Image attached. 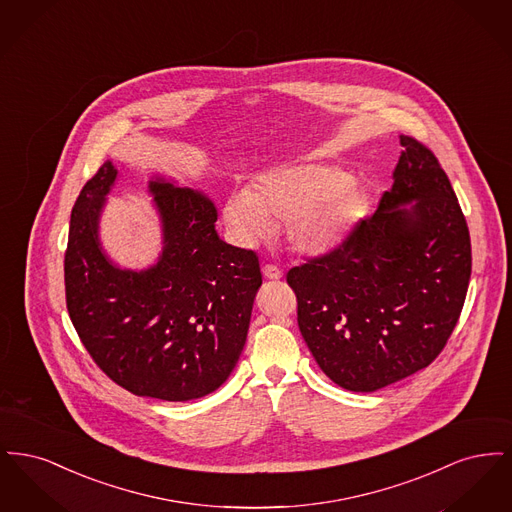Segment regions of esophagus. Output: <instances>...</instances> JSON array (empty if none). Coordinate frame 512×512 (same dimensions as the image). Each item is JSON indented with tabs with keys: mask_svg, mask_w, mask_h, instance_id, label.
<instances>
[{
	"mask_svg": "<svg viewBox=\"0 0 512 512\" xmlns=\"http://www.w3.org/2000/svg\"><path fill=\"white\" fill-rule=\"evenodd\" d=\"M263 274H265V278H268V280H280L282 278V270L274 267V265H265L263 267Z\"/></svg>",
	"mask_w": 512,
	"mask_h": 512,
	"instance_id": "34e87169",
	"label": "esophagus"
}]
</instances>
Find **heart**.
<instances>
[{
  "label": "heart",
  "mask_w": 512,
  "mask_h": 512,
  "mask_svg": "<svg viewBox=\"0 0 512 512\" xmlns=\"http://www.w3.org/2000/svg\"><path fill=\"white\" fill-rule=\"evenodd\" d=\"M370 197L353 174L328 165H295L261 172L251 190L224 199L222 219L240 244L268 238L274 222H288V240L305 255L343 244L363 219Z\"/></svg>",
  "instance_id": "heart-1"
}]
</instances>
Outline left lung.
Returning a JSON list of instances; mask_svg holds the SVG:
<instances>
[{
    "label": "left lung",
    "mask_w": 512,
    "mask_h": 512,
    "mask_svg": "<svg viewBox=\"0 0 512 512\" xmlns=\"http://www.w3.org/2000/svg\"><path fill=\"white\" fill-rule=\"evenodd\" d=\"M399 142L376 213L286 276L301 336L343 390H380L430 365L468 290L470 234L451 182L428 147L411 136Z\"/></svg>",
    "instance_id": "obj_1"
}]
</instances>
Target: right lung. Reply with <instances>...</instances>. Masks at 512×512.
Instances as JSON below:
<instances>
[{"instance_id":"add662e5","label":"right lung","mask_w":512,"mask_h":512,"mask_svg":"<svg viewBox=\"0 0 512 512\" xmlns=\"http://www.w3.org/2000/svg\"><path fill=\"white\" fill-rule=\"evenodd\" d=\"M105 161L74 203L65 253L67 309L96 365L124 390L163 401L220 388L244 351L261 267L255 251L222 242L209 195L149 180L163 251L153 267H117L99 217L117 180Z\"/></svg>"}]
</instances>
